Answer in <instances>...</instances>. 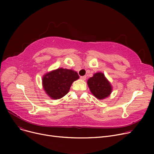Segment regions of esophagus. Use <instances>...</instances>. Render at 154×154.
Wrapping results in <instances>:
<instances>
[{"label": "esophagus", "instance_id": "obj_1", "mask_svg": "<svg viewBox=\"0 0 154 154\" xmlns=\"http://www.w3.org/2000/svg\"><path fill=\"white\" fill-rule=\"evenodd\" d=\"M80 79H81L83 80H86V79H87V76H86V75L82 76V77H80Z\"/></svg>", "mask_w": 154, "mask_h": 154}]
</instances>
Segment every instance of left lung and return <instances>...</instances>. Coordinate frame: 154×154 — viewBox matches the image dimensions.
Masks as SVG:
<instances>
[{
	"label": "left lung",
	"mask_w": 154,
	"mask_h": 154,
	"mask_svg": "<svg viewBox=\"0 0 154 154\" xmlns=\"http://www.w3.org/2000/svg\"><path fill=\"white\" fill-rule=\"evenodd\" d=\"M91 93L99 100H103L111 94L112 86L102 72H97L87 80Z\"/></svg>",
	"instance_id": "left-lung-1"
}]
</instances>
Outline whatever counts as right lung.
Masks as SVG:
<instances>
[{"label": "right lung", "mask_w": 154, "mask_h": 154, "mask_svg": "<svg viewBox=\"0 0 154 154\" xmlns=\"http://www.w3.org/2000/svg\"><path fill=\"white\" fill-rule=\"evenodd\" d=\"M79 79L76 71L58 68L44 74L42 79V84L45 94L51 99L57 100L69 92L72 83Z\"/></svg>", "instance_id": "1"}]
</instances>
